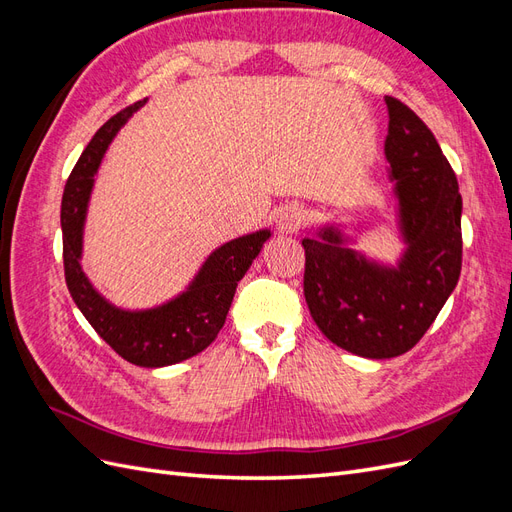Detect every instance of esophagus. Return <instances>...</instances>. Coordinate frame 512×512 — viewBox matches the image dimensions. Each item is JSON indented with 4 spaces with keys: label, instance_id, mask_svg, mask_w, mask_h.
<instances>
[{
    "label": "esophagus",
    "instance_id": "esophagus-1",
    "mask_svg": "<svg viewBox=\"0 0 512 512\" xmlns=\"http://www.w3.org/2000/svg\"><path fill=\"white\" fill-rule=\"evenodd\" d=\"M307 220V213L303 207L299 205H286L280 209V213H277V228H280L282 232H297Z\"/></svg>",
    "mask_w": 512,
    "mask_h": 512
}]
</instances>
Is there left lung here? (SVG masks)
Returning <instances> with one entry per match:
<instances>
[{
  "mask_svg": "<svg viewBox=\"0 0 512 512\" xmlns=\"http://www.w3.org/2000/svg\"><path fill=\"white\" fill-rule=\"evenodd\" d=\"M384 141L408 245L397 267L350 250L342 230L303 239V292L318 329L365 359H393L418 344L461 273V194L451 164L412 108L386 96Z\"/></svg>",
  "mask_w": 512,
  "mask_h": 512,
  "instance_id": "1",
  "label": "left lung"
}]
</instances>
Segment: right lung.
Wrapping results in <instances>:
<instances>
[{
	"label": "right lung",
	"instance_id": "1",
	"mask_svg": "<svg viewBox=\"0 0 512 512\" xmlns=\"http://www.w3.org/2000/svg\"><path fill=\"white\" fill-rule=\"evenodd\" d=\"M143 104L145 100L136 102L108 119L72 168L61 198L64 271L76 307L108 346L128 363L164 367L203 352L218 337L237 284L271 237V230H258L220 245L200 267L188 290L173 301L141 312H128L108 303L81 269L85 215L94 175L108 145Z\"/></svg>",
	"mask_w": 512,
	"mask_h": 512
}]
</instances>
